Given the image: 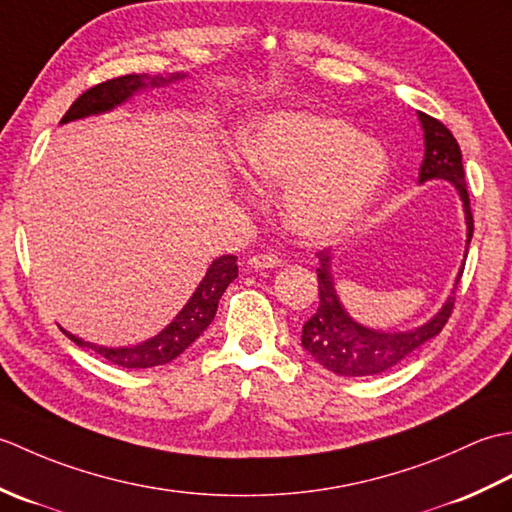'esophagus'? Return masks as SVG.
<instances>
[{
	"instance_id": "obj_1",
	"label": "esophagus",
	"mask_w": 512,
	"mask_h": 512,
	"mask_svg": "<svg viewBox=\"0 0 512 512\" xmlns=\"http://www.w3.org/2000/svg\"><path fill=\"white\" fill-rule=\"evenodd\" d=\"M248 266L255 268V270L277 268V266H281V259L277 255H253L248 259Z\"/></svg>"
}]
</instances>
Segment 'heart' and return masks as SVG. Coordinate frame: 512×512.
<instances>
[{"instance_id":"1","label":"heart","mask_w":512,"mask_h":512,"mask_svg":"<svg viewBox=\"0 0 512 512\" xmlns=\"http://www.w3.org/2000/svg\"><path fill=\"white\" fill-rule=\"evenodd\" d=\"M235 160L250 180L281 187V217L306 239L350 231L389 173L376 140L341 118L310 112H277L246 123L235 136Z\"/></svg>"}]
</instances>
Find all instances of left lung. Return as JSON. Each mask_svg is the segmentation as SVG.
Segmentation results:
<instances>
[{"label":"left lung","instance_id":"left-lung-1","mask_svg":"<svg viewBox=\"0 0 512 512\" xmlns=\"http://www.w3.org/2000/svg\"><path fill=\"white\" fill-rule=\"evenodd\" d=\"M424 129V160L420 167V184L427 180H447L460 193L466 217V248L473 237L471 200L464 182L462 151L458 140L433 116L418 112ZM319 308L303 323L301 345L308 354L330 372L339 376H376L418 352L420 347L438 336L449 321L455 297L444 301L436 317L409 332H378L354 321L334 290L330 250H319ZM462 275V270H460ZM460 279V277H458ZM455 292V290H453Z\"/></svg>","mask_w":512,"mask_h":512}]
</instances>
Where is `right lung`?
I'll return each instance as SVG.
<instances>
[{
	"instance_id": "right-lung-1",
	"label": "right lung",
	"mask_w": 512,
	"mask_h": 512,
	"mask_svg": "<svg viewBox=\"0 0 512 512\" xmlns=\"http://www.w3.org/2000/svg\"><path fill=\"white\" fill-rule=\"evenodd\" d=\"M184 76L187 74L116 76V79L99 83L88 92H83L79 99L70 105V110L65 112L61 123H70V121H79V118H85V116L112 112L114 107L123 105L127 99H132L136 92L147 90V88H160V85H169L173 81L184 79ZM235 277H237V257L235 255L217 257L209 266V270H206L200 286L195 288L191 299L187 301V306L176 314V319H173L160 334L151 336L149 341L132 345V347H103V345L83 341L79 336L65 332L63 328L61 330L79 347H88V350L96 352L99 356H103L105 361H110L118 367L138 369V367L165 365V363H171L176 356H180L206 328H209V323L213 321L217 312L220 297L224 295V290Z\"/></svg>"
}]
</instances>
